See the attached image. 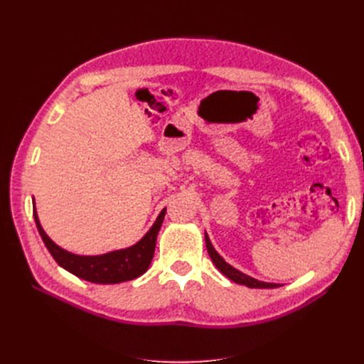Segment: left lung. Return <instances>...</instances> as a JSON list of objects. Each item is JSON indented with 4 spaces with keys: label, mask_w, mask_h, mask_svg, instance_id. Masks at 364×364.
Returning a JSON list of instances; mask_svg holds the SVG:
<instances>
[{
    "label": "left lung",
    "mask_w": 364,
    "mask_h": 364,
    "mask_svg": "<svg viewBox=\"0 0 364 364\" xmlns=\"http://www.w3.org/2000/svg\"><path fill=\"white\" fill-rule=\"evenodd\" d=\"M205 243H206V249H208L209 257H211L213 262L215 264V267L220 272H222L225 277H228L230 281H234L235 284L246 285V287H249V289H277V287H279L278 284L262 282V281H258V279L252 278V277H247V274H245L243 272H240L235 267L230 266V264H228L222 257H220L218 253H217V250L213 247L211 241H209L208 234H205Z\"/></svg>",
    "instance_id": "8db88e82"
}]
</instances>
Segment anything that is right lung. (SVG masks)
<instances>
[{
    "instance_id": "obj_1",
    "label": "right lung",
    "mask_w": 364,
    "mask_h": 364,
    "mask_svg": "<svg viewBox=\"0 0 364 364\" xmlns=\"http://www.w3.org/2000/svg\"><path fill=\"white\" fill-rule=\"evenodd\" d=\"M165 211H167V209L164 208L161 214L158 215L156 222L153 223L149 232L142 237L136 245L126 249L103 253V255L85 257L75 255V253L65 250L54 243L41 226L35 208V200H33V215H35L38 230L48 252L51 253V257L56 259V262L65 270H68L70 273L85 281L95 284H119L124 281L135 279L141 277L142 273H146L153 255H155L156 237L164 222Z\"/></svg>"
}]
</instances>
